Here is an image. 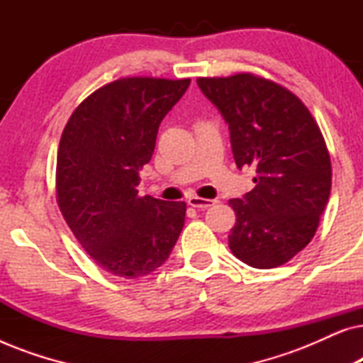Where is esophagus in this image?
I'll return each mask as SVG.
<instances>
[{
    "label": "esophagus",
    "mask_w": 363,
    "mask_h": 363,
    "mask_svg": "<svg viewBox=\"0 0 363 363\" xmlns=\"http://www.w3.org/2000/svg\"><path fill=\"white\" fill-rule=\"evenodd\" d=\"M186 201L188 205L193 208H198V210H205V208H210L216 203V200H208V198H200V196H190Z\"/></svg>",
    "instance_id": "obj_1"
}]
</instances>
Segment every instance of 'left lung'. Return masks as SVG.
Instances as JSON below:
<instances>
[{"label": "left lung", "instance_id": "1", "mask_svg": "<svg viewBox=\"0 0 363 363\" xmlns=\"http://www.w3.org/2000/svg\"><path fill=\"white\" fill-rule=\"evenodd\" d=\"M196 84L228 123L238 168H256L255 188L230 200V250L257 269L284 264L309 245L329 201L332 167L320 128L294 94L267 79L236 74Z\"/></svg>", "mask_w": 363, "mask_h": 363}]
</instances>
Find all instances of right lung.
<instances>
[{"instance_id": "right-lung-1", "label": "right lung", "mask_w": 363, "mask_h": 363, "mask_svg": "<svg viewBox=\"0 0 363 363\" xmlns=\"http://www.w3.org/2000/svg\"><path fill=\"white\" fill-rule=\"evenodd\" d=\"M190 79H118L97 89L64 128L56 193L64 220L87 255L113 276H147L168 259L186 205L138 196L158 127Z\"/></svg>"}]
</instances>
